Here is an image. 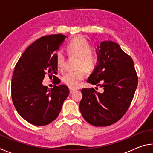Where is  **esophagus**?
Wrapping results in <instances>:
<instances>
[{
	"label": "esophagus",
	"instance_id": "34e87169",
	"mask_svg": "<svg viewBox=\"0 0 153 153\" xmlns=\"http://www.w3.org/2000/svg\"><path fill=\"white\" fill-rule=\"evenodd\" d=\"M75 91H76V90L75 89H73V88H69V92H70V94H72V93L74 92Z\"/></svg>",
	"mask_w": 153,
	"mask_h": 153
}]
</instances>
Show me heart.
<instances>
[{"instance_id":"heart-1","label":"heart","mask_w":153,"mask_h":153,"mask_svg":"<svg viewBox=\"0 0 153 153\" xmlns=\"http://www.w3.org/2000/svg\"><path fill=\"white\" fill-rule=\"evenodd\" d=\"M92 47L88 42L82 36L75 37L67 45V51L69 55L78 58L77 67L79 68L76 71L67 72L64 75L63 81L67 86L71 88L77 87L85 77L83 69L87 71H91L97 66L98 57L95 54L90 53ZM55 61L58 67L63 68L65 61L63 52L59 51L55 54ZM80 67L84 68H80Z\"/></svg>"}]
</instances>
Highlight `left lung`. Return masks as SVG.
Returning <instances> with one entry per match:
<instances>
[{"label":"left lung","mask_w":153,"mask_h":153,"mask_svg":"<svg viewBox=\"0 0 153 153\" xmlns=\"http://www.w3.org/2000/svg\"><path fill=\"white\" fill-rule=\"evenodd\" d=\"M96 53L98 63L87 82L102 90L83 88L79 110L91 125L108 126L120 120L128 109L138 86V76L132 59L118 44L103 41Z\"/></svg>","instance_id":"obj_1"}]
</instances>
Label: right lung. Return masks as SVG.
I'll return each mask as SVG.
<instances>
[{
  "instance_id": "obj_1",
  "label": "right lung",
  "mask_w": 153,
  "mask_h": 153,
  "mask_svg": "<svg viewBox=\"0 0 153 153\" xmlns=\"http://www.w3.org/2000/svg\"><path fill=\"white\" fill-rule=\"evenodd\" d=\"M67 38L55 34L39 38L25 49L15 65L11 81L13 102L18 113L33 125L46 126L55 120L69 94L65 85L51 90L42 85L46 74H56L55 52Z\"/></svg>"
}]
</instances>
